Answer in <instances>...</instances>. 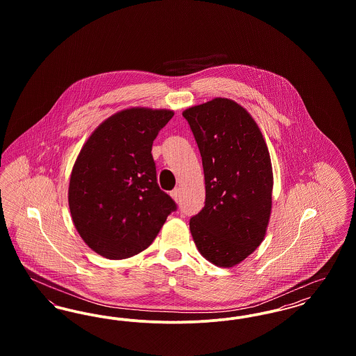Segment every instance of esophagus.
<instances>
[{"label": "esophagus", "instance_id": "esophagus-1", "mask_svg": "<svg viewBox=\"0 0 356 356\" xmlns=\"http://www.w3.org/2000/svg\"><path fill=\"white\" fill-rule=\"evenodd\" d=\"M170 197L177 203L179 200H180V189L179 188H176V189H173L172 192H170Z\"/></svg>", "mask_w": 356, "mask_h": 356}]
</instances>
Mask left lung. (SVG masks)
Here are the masks:
<instances>
[{
  "label": "left lung",
  "instance_id": "left-lung-1",
  "mask_svg": "<svg viewBox=\"0 0 356 356\" xmlns=\"http://www.w3.org/2000/svg\"><path fill=\"white\" fill-rule=\"evenodd\" d=\"M203 160L205 205L189 221L209 263L231 268L264 240L272 209L271 157L254 118L216 97L183 112Z\"/></svg>",
  "mask_w": 356,
  "mask_h": 356
}]
</instances>
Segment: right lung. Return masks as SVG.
<instances>
[{
    "label": "right lung",
    "instance_id": "right-lung-1",
    "mask_svg": "<svg viewBox=\"0 0 356 356\" xmlns=\"http://www.w3.org/2000/svg\"><path fill=\"white\" fill-rule=\"evenodd\" d=\"M170 109L134 106L104 120L85 141L69 180L73 224L106 259H127L152 244L176 204L157 186L152 144Z\"/></svg>",
    "mask_w": 356,
    "mask_h": 356
}]
</instances>
